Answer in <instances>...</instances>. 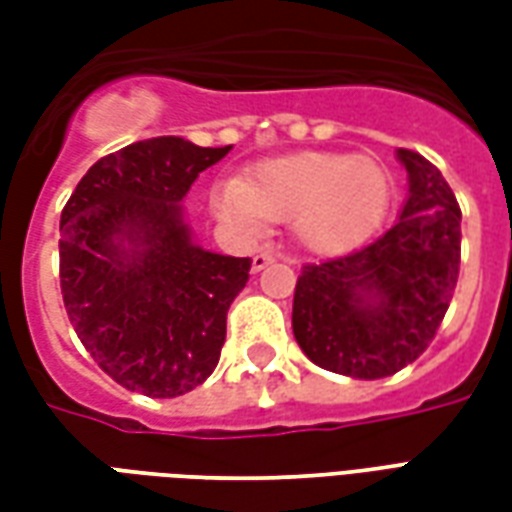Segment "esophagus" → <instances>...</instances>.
Returning <instances> with one entry per match:
<instances>
[{"instance_id": "1", "label": "esophagus", "mask_w": 512, "mask_h": 512, "mask_svg": "<svg viewBox=\"0 0 512 512\" xmlns=\"http://www.w3.org/2000/svg\"><path fill=\"white\" fill-rule=\"evenodd\" d=\"M271 263H274V255H271V252H257L255 257H252V271H263V268L266 266H271Z\"/></svg>"}]
</instances>
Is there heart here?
<instances>
[{"label":"heart","instance_id":"obj_1","mask_svg":"<svg viewBox=\"0 0 512 512\" xmlns=\"http://www.w3.org/2000/svg\"><path fill=\"white\" fill-rule=\"evenodd\" d=\"M392 200V175L373 156L296 153L271 158L249 178H224L211 191L222 222L257 235L268 219H293L299 244L337 257L370 241Z\"/></svg>","mask_w":512,"mask_h":512}]
</instances>
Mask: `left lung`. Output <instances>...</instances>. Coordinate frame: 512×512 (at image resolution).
Here are the masks:
<instances>
[{"instance_id": "left-lung-1", "label": "left lung", "mask_w": 512, "mask_h": 512, "mask_svg": "<svg viewBox=\"0 0 512 512\" xmlns=\"http://www.w3.org/2000/svg\"><path fill=\"white\" fill-rule=\"evenodd\" d=\"M408 194L397 222L354 255L304 266L293 337L323 370L376 381L417 359L450 307L461 266V208L428 158L397 150Z\"/></svg>"}]
</instances>
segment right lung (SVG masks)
<instances>
[{"label": "right lung", "instance_id": "add662e5", "mask_svg": "<svg viewBox=\"0 0 512 512\" xmlns=\"http://www.w3.org/2000/svg\"><path fill=\"white\" fill-rule=\"evenodd\" d=\"M230 150L142 139L95 161L62 211L68 318L98 367L131 392L186 395L219 365L252 260L194 244L183 197Z\"/></svg>", "mask_w": 512, "mask_h": 512}]
</instances>
